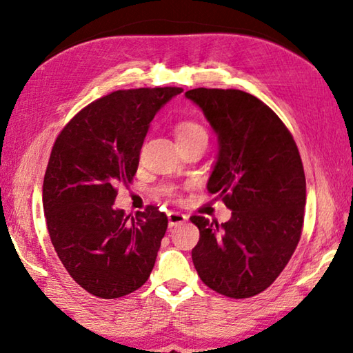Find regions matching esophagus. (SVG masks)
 <instances>
[{
  "instance_id": "esophagus-1",
  "label": "esophagus",
  "mask_w": 353,
  "mask_h": 353,
  "mask_svg": "<svg viewBox=\"0 0 353 353\" xmlns=\"http://www.w3.org/2000/svg\"><path fill=\"white\" fill-rule=\"evenodd\" d=\"M188 218L185 216V214L179 213V212H171L168 213V224L170 227H176V225H181L182 223H185Z\"/></svg>"
}]
</instances>
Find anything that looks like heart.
Wrapping results in <instances>:
<instances>
[{"label": "heart", "instance_id": "1", "mask_svg": "<svg viewBox=\"0 0 353 353\" xmlns=\"http://www.w3.org/2000/svg\"><path fill=\"white\" fill-rule=\"evenodd\" d=\"M174 134L177 143L182 141H190L194 139H207V132L205 129L201 126L199 123L196 121H190V119H183V121H179L174 128Z\"/></svg>", "mask_w": 353, "mask_h": 353}]
</instances>
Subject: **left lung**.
Masks as SVG:
<instances>
[{
    "mask_svg": "<svg viewBox=\"0 0 353 353\" xmlns=\"http://www.w3.org/2000/svg\"><path fill=\"white\" fill-rule=\"evenodd\" d=\"M218 135L207 190L232 210L227 223L191 216L201 238L191 250L208 288L246 299L265 291L301 240L307 183L296 141L276 113L241 90L185 93Z\"/></svg>",
    "mask_w": 353,
    "mask_h": 353,
    "instance_id": "left-lung-1",
    "label": "left lung"
}]
</instances>
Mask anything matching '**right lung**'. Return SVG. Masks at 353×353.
Here are the masks:
<instances>
[{
    "instance_id": "1",
    "label": "right lung",
    "mask_w": 353,
    "mask_h": 353,
    "mask_svg": "<svg viewBox=\"0 0 353 353\" xmlns=\"http://www.w3.org/2000/svg\"><path fill=\"white\" fill-rule=\"evenodd\" d=\"M179 87L118 90L93 101L63 128L43 181L52 246L77 285L101 299L134 292L151 276L168 218L148 205L129 219L113 207L118 183H130L162 107Z\"/></svg>"
}]
</instances>
